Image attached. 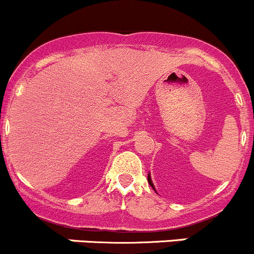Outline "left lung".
I'll return each mask as SVG.
<instances>
[{
	"mask_svg": "<svg viewBox=\"0 0 254 254\" xmlns=\"http://www.w3.org/2000/svg\"><path fill=\"white\" fill-rule=\"evenodd\" d=\"M147 182H148V183H150V186L152 187L153 189H155V187H153V183H152V181H151V176H150V175L147 176Z\"/></svg>",
	"mask_w": 254,
	"mask_h": 254,
	"instance_id": "obj_1",
	"label": "left lung"
}]
</instances>
